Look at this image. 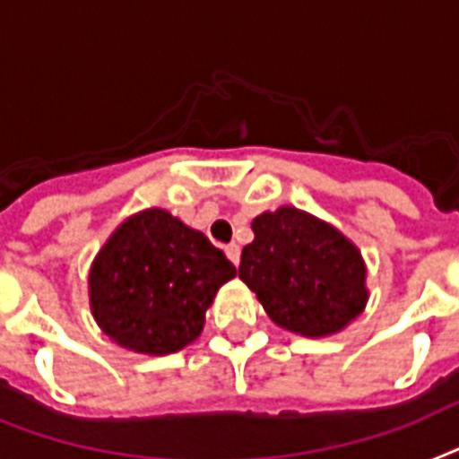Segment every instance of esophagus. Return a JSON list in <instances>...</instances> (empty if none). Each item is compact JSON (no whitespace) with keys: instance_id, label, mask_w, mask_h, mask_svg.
<instances>
[{"instance_id":"esophagus-1","label":"esophagus","mask_w":459,"mask_h":459,"mask_svg":"<svg viewBox=\"0 0 459 459\" xmlns=\"http://www.w3.org/2000/svg\"><path fill=\"white\" fill-rule=\"evenodd\" d=\"M225 253H227V257L232 260V264H238V260H241V248H238L237 244H227Z\"/></svg>"}]
</instances>
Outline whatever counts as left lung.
Listing matches in <instances>:
<instances>
[{"mask_svg":"<svg viewBox=\"0 0 459 459\" xmlns=\"http://www.w3.org/2000/svg\"><path fill=\"white\" fill-rule=\"evenodd\" d=\"M238 279L276 325L307 338L342 331L363 312L366 267L350 238L319 218L281 206L253 221Z\"/></svg>","mask_w":459,"mask_h":459,"instance_id":"left-lung-1","label":"left lung"}]
</instances>
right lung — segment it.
<instances>
[{
  "label": "right lung",
  "instance_id": "obj_1",
  "mask_svg": "<svg viewBox=\"0 0 459 459\" xmlns=\"http://www.w3.org/2000/svg\"><path fill=\"white\" fill-rule=\"evenodd\" d=\"M234 264L202 232L150 208L108 238L89 274L105 335L140 354H170L199 338L206 309Z\"/></svg>",
  "mask_w": 459,
  "mask_h": 459
}]
</instances>
